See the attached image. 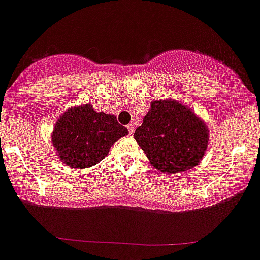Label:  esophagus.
<instances>
[{
    "instance_id": "1",
    "label": "esophagus",
    "mask_w": 260,
    "mask_h": 260,
    "mask_svg": "<svg viewBox=\"0 0 260 260\" xmlns=\"http://www.w3.org/2000/svg\"><path fill=\"white\" fill-rule=\"evenodd\" d=\"M127 128H128V131H129L131 135H132L133 131H135V125H133V124H128V125H127Z\"/></svg>"
}]
</instances>
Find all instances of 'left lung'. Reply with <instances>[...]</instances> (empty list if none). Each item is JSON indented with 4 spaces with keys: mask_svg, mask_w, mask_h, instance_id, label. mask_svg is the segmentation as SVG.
<instances>
[{
    "mask_svg": "<svg viewBox=\"0 0 260 260\" xmlns=\"http://www.w3.org/2000/svg\"><path fill=\"white\" fill-rule=\"evenodd\" d=\"M135 138L151 165L175 174L200 164L208 145V128L178 100H152Z\"/></svg>",
    "mask_w": 260,
    "mask_h": 260,
    "instance_id": "left-lung-1",
    "label": "left lung"
}]
</instances>
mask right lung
Segmentation results:
<instances>
[{"label":"right lung","mask_w":260,"mask_h":260,"mask_svg":"<svg viewBox=\"0 0 260 260\" xmlns=\"http://www.w3.org/2000/svg\"><path fill=\"white\" fill-rule=\"evenodd\" d=\"M128 129L114 115L96 113L90 104L72 107L57 120L52 143L58 158L75 169L90 168L107 157L110 147Z\"/></svg>","instance_id":"right-lung-1"}]
</instances>
